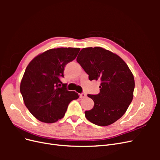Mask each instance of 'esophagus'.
Segmentation results:
<instances>
[{"instance_id": "esophagus-1", "label": "esophagus", "mask_w": 160, "mask_h": 160, "mask_svg": "<svg viewBox=\"0 0 160 160\" xmlns=\"http://www.w3.org/2000/svg\"><path fill=\"white\" fill-rule=\"evenodd\" d=\"M79 97L81 99H84L86 98V94L84 93H80L79 94Z\"/></svg>"}]
</instances>
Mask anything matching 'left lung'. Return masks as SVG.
Listing matches in <instances>:
<instances>
[{
    "instance_id": "left-lung-1",
    "label": "left lung",
    "mask_w": 160,
    "mask_h": 160,
    "mask_svg": "<svg viewBox=\"0 0 160 160\" xmlns=\"http://www.w3.org/2000/svg\"><path fill=\"white\" fill-rule=\"evenodd\" d=\"M77 61L90 81H101L99 93L88 95L94 106L85 111L86 118L99 126L113 123L132 101L135 81L132 71L120 57L99 47L82 49Z\"/></svg>"
}]
</instances>
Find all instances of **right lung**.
<instances>
[{"label":"right lung","instance_id":"right-lung-1","mask_svg":"<svg viewBox=\"0 0 160 160\" xmlns=\"http://www.w3.org/2000/svg\"><path fill=\"white\" fill-rule=\"evenodd\" d=\"M79 51L72 47L51 49L35 57L27 67L20 91L26 107L38 120L57 122L64 117L71 101L79 98L78 93L67 89L60 78L64 77L65 65Z\"/></svg>","mask_w":160,"mask_h":160}]
</instances>
